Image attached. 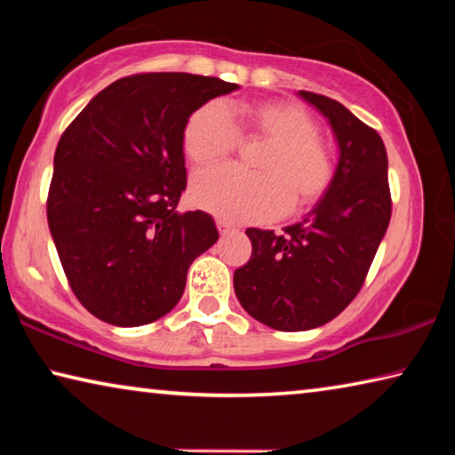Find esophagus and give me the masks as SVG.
I'll return each instance as SVG.
<instances>
[{"mask_svg":"<svg viewBox=\"0 0 455 455\" xmlns=\"http://www.w3.org/2000/svg\"><path fill=\"white\" fill-rule=\"evenodd\" d=\"M217 228H219V233L220 235H227V233H230V230H235V227L230 225V222H227V220H217Z\"/></svg>","mask_w":455,"mask_h":455,"instance_id":"esophagus-1","label":"esophagus"}]
</instances>
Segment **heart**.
<instances>
[{
  "mask_svg": "<svg viewBox=\"0 0 455 455\" xmlns=\"http://www.w3.org/2000/svg\"><path fill=\"white\" fill-rule=\"evenodd\" d=\"M230 120L225 106L209 102L188 116L182 150L192 164H209L236 148L238 132L268 142L259 174L220 164L192 176L190 198L198 209L233 222H263L287 211L305 209L325 195L333 180V160L319 138L317 122L291 102L246 106Z\"/></svg>",
  "mask_w": 455,
  "mask_h": 455,
  "instance_id": "1",
  "label": "heart"
}]
</instances>
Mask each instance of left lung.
Returning a JSON list of instances; mask_svg holds the SVG:
<instances>
[{"mask_svg": "<svg viewBox=\"0 0 455 455\" xmlns=\"http://www.w3.org/2000/svg\"><path fill=\"white\" fill-rule=\"evenodd\" d=\"M299 96L333 130V180L303 220L283 228L284 235L246 228L252 252L233 279L243 309L276 331H309L335 319L363 287L391 219L381 136L337 100L305 90Z\"/></svg>", "mask_w": 455, "mask_h": 455, "instance_id": "1", "label": "left lung"}]
</instances>
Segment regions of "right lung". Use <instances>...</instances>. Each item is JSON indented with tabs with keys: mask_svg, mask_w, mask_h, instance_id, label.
Returning a JSON list of instances; mask_svg holds the SVG:
<instances>
[{
	"mask_svg": "<svg viewBox=\"0 0 455 455\" xmlns=\"http://www.w3.org/2000/svg\"><path fill=\"white\" fill-rule=\"evenodd\" d=\"M236 84L154 72L120 78L61 134L48 225L78 301L116 327L171 313L198 255L219 241L211 214L176 211L187 188L188 116Z\"/></svg>",
	"mask_w": 455,
	"mask_h": 455,
	"instance_id": "add662e5",
	"label": "right lung"
}]
</instances>
